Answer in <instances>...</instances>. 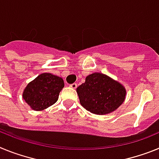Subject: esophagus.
I'll list each match as a JSON object with an SVG mask.
<instances>
[{"mask_svg": "<svg viewBox=\"0 0 159 159\" xmlns=\"http://www.w3.org/2000/svg\"><path fill=\"white\" fill-rule=\"evenodd\" d=\"M70 88H72V89H75L77 88V84H70Z\"/></svg>", "mask_w": 159, "mask_h": 159, "instance_id": "esophagus-1", "label": "esophagus"}]
</instances>
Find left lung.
Instances as JSON below:
<instances>
[{
  "label": "left lung",
  "mask_w": 159,
  "mask_h": 159,
  "mask_svg": "<svg viewBox=\"0 0 159 159\" xmlns=\"http://www.w3.org/2000/svg\"><path fill=\"white\" fill-rule=\"evenodd\" d=\"M80 104L95 115L115 111L123 103L127 91L123 84L100 72L88 75L76 88Z\"/></svg>",
  "instance_id": "left-lung-1"
}]
</instances>
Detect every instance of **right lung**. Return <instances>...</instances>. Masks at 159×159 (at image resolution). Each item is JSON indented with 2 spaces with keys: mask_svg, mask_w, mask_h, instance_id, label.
Segmentation results:
<instances>
[{
  "mask_svg": "<svg viewBox=\"0 0 159 159\" xmlns=\"http://www.w3.org/2000/svg\"><path fill=\"white\" fill-rule=\"evenodd\" d=\"M64 87V80L61 77L52 73H42L28 84L22 97L32 110L40 111L58 100Z\"/></svg>",
  "mask_w": 159,
  "mask_h": 159,
  "instance_id": "right-lung-1",
  "label": "right lung"
}]
</instances>
